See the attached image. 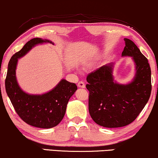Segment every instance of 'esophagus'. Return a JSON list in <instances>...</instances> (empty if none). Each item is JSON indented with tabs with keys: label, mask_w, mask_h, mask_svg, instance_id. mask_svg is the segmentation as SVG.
I'll return each instance as SVG.
<instances>
[{
	"label": "esophagus",
	"mask_w": 158,
	"mask_h": 158,
	"mask_svg": "<svg viewBox=\"0 0 158 158\" xmlns=\"http://www.w3.org/2000/svg\"><path fill=\"white\" fill-rule=\"evenodd\" d=\"M78 87H80V88H85V83H84L83 81H79V82L78 83Z\"/></svg>",
	"instance_id": "obj_1"
}]
</instances>
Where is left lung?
I'll use <instances>...</instances> for the list:
<instances>
[{
	"instance_id": "8db88e82",
	"label": "left lung",
	"mask_w": 158,
	"mask_h": 158,
	"mask_svg": "<svg viewBox=\"0 0 158 158\" xmlns=\"http://www.w3.org/2000/svg\"><path fill=\"white\" fill-rule=\"evenodd\" d=\"M122 57L135 64L131 81L119 84L113 75L114 63L106 64L87 77L89 112L95 123L105 127L126 126L135 119L151 95V69L148 60L131 40L125 38Z\"/></svg>"
}]
</instances>
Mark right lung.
<instances>
[{
  "mask_svg": "<svg viewBox=\"0 0 158 158\" xmlns=\"http://www.w3.org/2000/svg\"><path fill=\"white\" fill-rule=\"evenodd\" d=\"M45 43L55 44L49 40L35 38L11 57L8 65L5 86L16 112L24 122L33 127L52 128L58 125L64 117L69 99L77 89L76 84L63 79L47 93L33 95L22 89L16 77L18 60L35 46Z\"/></svg>",
  "mask_w": 158,
  "mask_h": 158,
  "instance_id": "obj_1",
  "label": "right lung"
}]
</instances>
